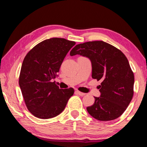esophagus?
I'll return each instance as SVG.
<instances>
[{
  "instance_id": "esophagus-1",
  "label": "esophagus",
  "mask_w": 147,
  "mask_h": 147,
  "mask_svg": "<svg viewBox=\"0 0 147 147\" xmlns=\"http://www.w3.org/2000/svg\"><path fill=\"white\" fill-rule=\"evenodd\" d=\"M75 93H76V94L79 95H80V96H84V95H85V93L81 92L78 91V90H76V91H75Z\"/></svg>"
}]
</instances>
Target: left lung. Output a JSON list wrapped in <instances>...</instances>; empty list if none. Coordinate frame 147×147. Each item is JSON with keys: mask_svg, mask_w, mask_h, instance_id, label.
Segmentation results:
<instances>
[{"mask_svg": "<svg viewBox=\"0 0 147 147\" xmlns=\"http://www.w3.org/2000/svg\"><path fill=\"white\" fill-rule=\"evenodd\" d=\"M88 57L92 62V77L102 83L99 97L86 107L93 117L101 121L120 117L126 111L133 96V72L127 59L120 50L103 41L88 42L76 45L70 55Z\"/></svg>", "mask_w": 147, "mask_h": 147, "instance_id": "8db88e82", "label": "left lung"}]
</instances>
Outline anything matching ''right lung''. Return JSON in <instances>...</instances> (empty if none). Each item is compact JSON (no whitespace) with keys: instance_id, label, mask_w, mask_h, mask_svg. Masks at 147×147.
<instances>
[{"instance_id":"obj_1","label":"right lung","mask_w":147,"mask_h":147,"mask_svg":"<svg viewBox=\"0 0 147 147\" xmlns=\"http://www.w3.org/2000/svg\"><path fill=\"white\" fill-rule=\"evenodd\" d=\"M75 42L61 38L43 40L29 51L21 65L19 84L27 109L34 116L50 119L64 111L73 88L52 82Z\"/></svg>"}]
</instances>
